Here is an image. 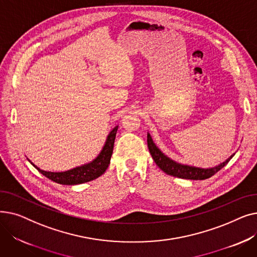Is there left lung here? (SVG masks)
<instances>
[{
    "label": "left lung",
    "mask_w": 257,
    "mask_h": 257,
    "mask_svg": "<svg viewBox=\"0 0 257 257\" xmlns=\"http://www.w3.org/2000/svg\"><path fill=\"white\" fill-rule=\"evenodd\" d=\"M147 142H148V148H149V151L152 155V158L155 161V164L168 175H171V176H174V177L183 178V179H192V180L207 179V178L213 176L215 173H218L222 168H224L229 163V160H230L233 156V155L230 156L225 161V163L221 164L220 166L215 167V168L200 169V168H195V167L177 164V163H175L174 160L167 157L155 146V144L153 143V141L150 137V134H148Z\"/></svg>",
    "instance_id": "left-lung-1"
}]
</instances>
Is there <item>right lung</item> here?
Here are the masks:
<instances>
[{
  "instance_id": "obj_1",
  "label": "right lung",
  "mask_w": 257,
  "mask_h": 257,
  "mask_svg": "<svg viewBox=\"0 0 257 257\" xmlns=\"http://www.w3.org/2000/svg\"><path fill=\"white\" fill-rule=\"evenodd\" d=\"M116 131H117V126L114 127L109 133L103 150L101 151L99 156L94 160H92L91 163L84 165L82 167H78L65 172L53 173V172H46V171L40 170L36 166H34L32 163L31 164L39 173H42L44 176L59 184L75 185V184H81V183L91 181L93 179L100 177L102 174H104L108 166H109L110 158L113 151V145H114Z\"/></svg>"
}]
</instances>
